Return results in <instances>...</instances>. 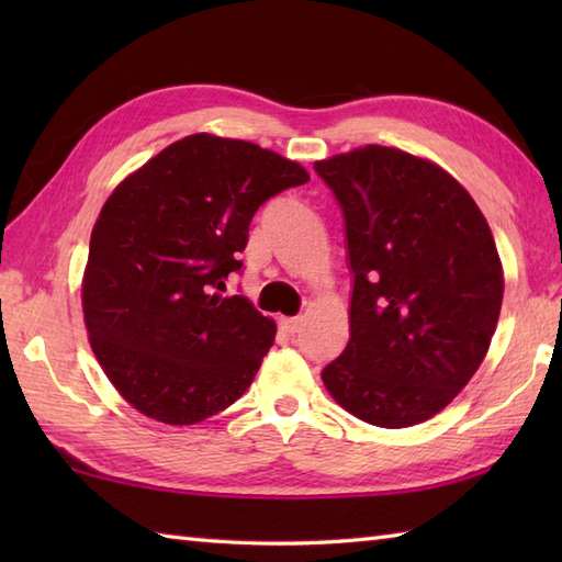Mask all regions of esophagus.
<instances>
[{"mask_svg": "<svg viewBox=\"0 0 562 562\" xmlns=\"http://www.w3.org/2000/svg\"><path fill=\"white\" fill-rule=\"evenodd\" d=\"M282 328L294 336V333H300L302 328V316H292V318H282Z\"/></svg>", "mask_w": 562, "mask_h": 562, "instance_id": "obj_1", "label": "esophagus"}]
</instances>
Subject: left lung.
<instances>
[{"mask_svg":"<svg viewBox=\"0 0 562 562\" xmlns=\"http://www.w3.org/2000/svg\"><path fill=\"white\" fill-rule=\"evenodd\" d=\"M345 217L350 340L321 379L345 411L411 427L447 408L491 348L503 262L483 212L437 164L367 145L314 164Z\"/></svg>","mask_w":562,"mask_h":562,"instance_id":"obj_1","label":"left lung"}]
</instances>
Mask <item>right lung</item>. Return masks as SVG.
<instances>
[{"mask_svg":"<svg viewBox=\"0 0 562 562\" xmlns=\"http://www.w3.org/2000/svg\"><path fill=\"white\" fill-rule=\"evenodd\" d=\"M308 173L254 142L198 133L130 173L91 232L81 282L91 350L117 393L164 425H195L244 396L274 340L241 270L256 210Z\"/></svg>","mask_w":562,"mask_h":562,"instance_id":"right-lung-1","label":"right lung"}]
</instances>
